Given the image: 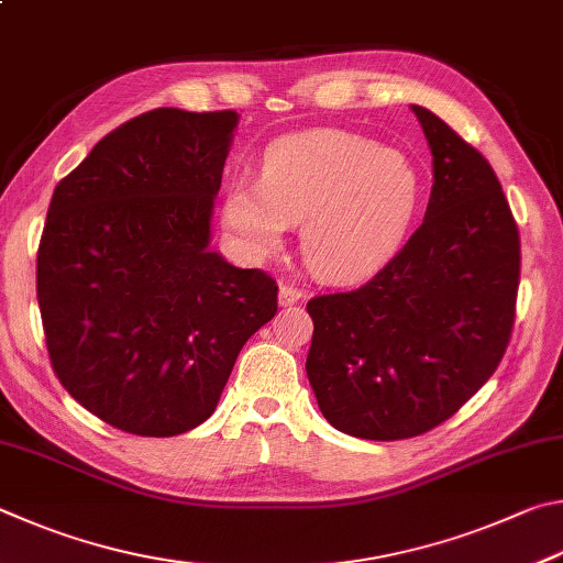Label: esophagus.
<instances>
[{
    "label": "esophagus",
    "mask_w": 563,
    "mask_h": 563,
    "mask_svg": "<svg viewBox=\"0 0 563 563\" xmlns=\"http://www.w3.org/2000/svg\"><path fill=\"white\" fill-rule=\"evenodd\" d=\"M303 299V289L294 287V284L282 282L279 284V307H294V303Z\"/></svg>",
    "instance_id": "esophagus-1"
}]
</instances>
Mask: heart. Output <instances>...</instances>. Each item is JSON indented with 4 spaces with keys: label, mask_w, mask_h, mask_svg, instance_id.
<instances>
[{
    "label": "heart",
    "mask_w": 563,
    "mask_h": 563,
    "mask_svg": "<svg viewBox=\"0 0 563 563\" xmlns=\"http://www.w3.org/2000/svg\"><path fill=\"white\" fill-rule=\"evenodd\" d=\"M422 180L408 155L368 137L331 131L284 135L264 151L260 180L234 175L222 224L246 256L276 252L299 222V250L327 282H358L406 242Z\"/></svg>",
    "instance_id": "b5f03b06"
}]
</instances>
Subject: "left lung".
<instances>
[{
  "mask_svg": "<svg viewBox=\"0 0 563 563\" xmlns=\"http://www.w3.org/2000/svg\"><path fill=\"white\" fill-rule=\"evenodd\" d=\"M426 220L361 289L307 303V376L333 428L406 440L455 416L497 371L515 327L519 232L492 165L422 106Z\"/></svg>",
  "mask_w": 563,
  "mask_h": 563,
  "instance_id": "1",
  "label": "left lung"
}]
</instances>
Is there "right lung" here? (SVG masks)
I'll use <instances>...</instances> for the list:
<instances>
[{
	"label": "right lung",
	"mask_w": 563,
	"mask_h": 563,
	"mask_svg": "<svg viewBox=\"0 0 563 563\" xmlns=\"http://www.w3.org/2000/svg\"><path fill=\"white\" fill-rule=\"evenodd\" d=\"M236 111L155 108L56 185L36 299L62 386L108 426L173 438L212 416L276 282L210 250Z\"/></svg>",
	"instance_id": "obj_1"
}]
</instances>
